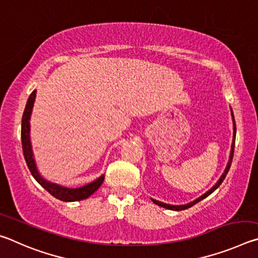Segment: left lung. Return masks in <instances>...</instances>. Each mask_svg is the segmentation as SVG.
Segmentation results:
<instances>
[{
  "mask_svg": "<svg viewBox=\"0 0 258 258\" xmlns=\"http://www.w3.org/2000/svg\"><path fill=\"white\" fill-rule=\"evenodd\" d=\"M230 110H231V116H232V121H233V139H232V143H231V150H230V156H229L228 164H226V167H225V169H224L223 174H222L221 177L218 178L217 182L215 183V185H213V186L211 187V189H209V190L206 192V194H204L203 196H200L199 198L195 199L194 202H191V203H189V204H185V205H171V204L161 203V202H158V200H156V199H152V198H151L152 202H154L156 205H158V206H160V207H164V208H166V209H171V211H184V209L190 208L191 206H194V205H196L197 203H199L200 200H203V199H205L206 197H208L209 195L213 194V192L215 191V190L217 189V187L221 185V183L223 182V180H224L225 176H226V174H228V172H229L230 166H231V163H232L233 152H234V141H235V121H234V116H233V111H232V109L230 108Z\"/></svg>",
  "mask_w": 258,
  "mask_h": 258,
  "instance_id": "8db88e82",
  "label": "left lung"
}]
</instances>
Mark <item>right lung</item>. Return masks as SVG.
Wrapping results in <instances>:
<instances>
[{"label":"right lung","mask_w":258,"mask_h":258,"mask_svg":"<svg viewBox=\"0 0 258 258\" xmlns=\"http://www.w3.org/2000/svg\"><path fill=\"white\" fill-rule=\"evenodd\" d=\"M35 98H36V90H34L32 94L29 95L26 103L25 111L23 115V120H21V145H23V151L25 156L26 164H27L28 168L32 175L34 176L40 184L44 187V189L49 192L50 195L53 196L54 198L62 200V202H80V200L89 198L91 195H93L97 191L100 185L102 184L104 180V175L102 174L101 176H99L97 180L93 182L87 183V184L83 185L81 187H67L62 186L56 183L47 181L46 178L41 175V173L38 172V168L36 166V161L34 158V152L32 148V142H30V116H32Z\"/></svg>","instance_id":"add662e5"}]
</instances>
